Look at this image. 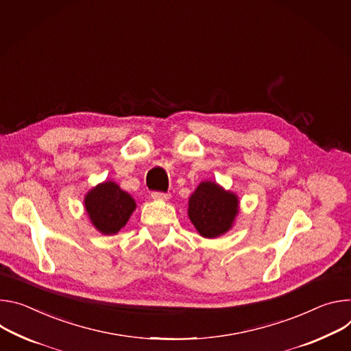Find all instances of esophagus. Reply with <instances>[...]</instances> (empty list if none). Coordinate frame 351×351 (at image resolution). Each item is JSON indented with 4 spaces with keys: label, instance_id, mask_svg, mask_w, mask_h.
I'll list each match as a JSON object with an SVG mask.
<instances>
[{
    "label": "esophagus",
    "instance_id": "34e87169",
    "mask_svg": "<svg viewBox=\"0 0 351 351\" xmlns=\"http://www.w3.org/2000/svg\"><path fill=\"white\" fill-rule=\"evenodd\" d=\"M152 198H153L154 201H167V199H170V193H169V192L153 191V192H152Z\"/></svg>",
    "mask_w": 351,
    "mask_h": 351
}]
</instances>
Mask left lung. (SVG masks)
<instances>
[{
    "label": "left lung",
    "instance_id": "8db88e82",
    "mask_svg": "<svg viewBox=\"0 0 351 351\" xmlns=\"http://www.w3.org/2000/svg\"><path fill=\"white\" fill-rule=\"evenodd\" d=\"M239 213V199L231 192H226L217 184L201 182L192 193L188 215L199 234L215 239L230 230Z\"/></svg>",
    "mask_w": 351,
    "mask_h": 351
}]
</instances>
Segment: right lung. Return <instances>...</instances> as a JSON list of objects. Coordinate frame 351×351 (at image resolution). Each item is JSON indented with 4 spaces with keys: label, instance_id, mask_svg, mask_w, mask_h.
<instances>
[{
    "label": "right lung",
    "instance_id": "right-lung-1",
    "mask_svg": "<svg viewBox=\"0 0 351 351\" xmlns=\"http://www.w3.org/2000/svg\"><path fill=\"white\" fill-rule=\"evenodd\" d=\"M86 212L93 226L103 234H115L128 221L135 201L112 181L99 184L85 198Z\"/></svg>",
    "mask_w": 351,
    "mask_h": 351
}]
</instances>
